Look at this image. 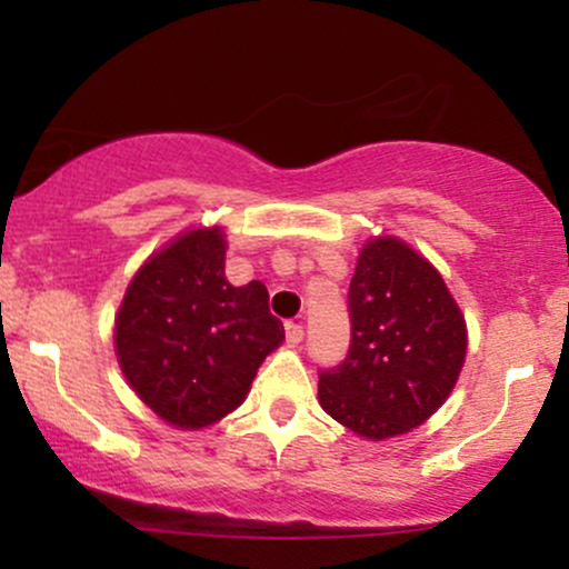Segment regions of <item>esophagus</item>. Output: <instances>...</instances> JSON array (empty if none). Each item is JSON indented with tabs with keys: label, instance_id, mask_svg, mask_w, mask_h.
<instances>
[{
	"label": "esophagus",
	"instance_id": "1",
	"mask_svg": "<svg viewBox=\"0 0 569 569\" xmlns=\"http://www.w3.org/2000/svg\"><path fill=\"white\" fill-rule=\"evenodd\" d=\"M302 337H305L302 323H293V321L286 323V339H289L291 345H299V342H302Z\"/></svg>",
	"mask_w": 569,
	"mask_h": 569
}]
</instances>
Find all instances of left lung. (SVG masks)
Returning <instances> with one entry per match:
<instances>
[{
    "label": "left lung",
    "mask_w": 569,
    "mask_h": 569,
    "mask_svg": "<svg viewBox=\"0 0 569 569\" xmlns=\"http://www.w3.org/2000/svg\"><path fill=\"white\" fill-rule=\"evenodd\" d=\"M350 348L318 371L321 407L367 439L426 422L466 361V321L433 264L396 238H375L348 291Z\"/></svg>",
    "instance_id": "left-lung-1"
}]
</instances>
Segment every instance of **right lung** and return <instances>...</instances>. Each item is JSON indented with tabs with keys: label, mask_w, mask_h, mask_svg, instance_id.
I'll return each mask as SVG.
<instances>
[{
	"label": "right lung",
	"mask_w": 569,
	"mask_h": 569,
	"mask_svg": "<svg viewBox=\"0 0 569 569\" xmlns=\"http://www.w3.org/2000/svg\"><path fill=\"white\" fill-rule=\"evenodd\" d=\"M280 342L264 283L227 280L219 227L154 253L130 280L114 329L130 388L176 428H206L238 409Z\"/></svg>",
	"instance_id": "add662e5"
}]
</instances>
